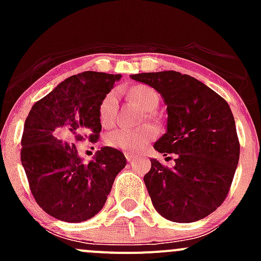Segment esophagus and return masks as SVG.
<instances>
[{"mask_svg": "<svg viewBox=\"0 0 261 261\" xmlns=\"http://www.w3.org/2000/svg\"><path fill=\"white\" fill-rule=\"evenodd\" d=\"M125 156H126V159H127V162H130V163H131V162H134V160H135L136 158H138V156H136V155L130 154V152H126Z\"/></svg>", "mask_w": 261, "mask_h": 261, "instance_id": "esophagus-1", "label": "esophagus"}]
</instances>
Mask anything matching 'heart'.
<instances>
[{
	"instance_id": "heart-1",
	"label": "heart",
	"mask_w": 261,
	"mask_h": 261,
	"mask_svg": "<svg viewBox=\"0 0 261 261\" xmlns=\"http://www.w3.org/2000/svg\"><path fill=\"white\" fill-rule=\"evenodd\" d=\"M128 98L138 107L146 112H151L159 103V94L151 87L145 84L134 86L128 91ZM117 93L109 92L99 105V121L105 127H111L117 118ZM156 130L152 126L139 128H116L106 135L105 141L109 146L126 152H138L145 149L147 144L154 140Z\"/></svg>"
}]
</instances>
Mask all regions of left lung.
Wrapping results in <instances>:
<instances>
[{
	"instance_id": "1",
	"label": "left lung",
	"mask_w": 261,
	"mask_h": 261,
	"mask_svg": "<svg viewBox=\"0 0 261 261\" xmlns=\"http://www.w3.org/2000/svg\"><path fill=\"white\" fill-rule=\"evenodd\" d=\"M131 78L149 84L164 99L167 133L154 149L175 154L172 169L150 160L144 181L152 204L173 222L202 220L225 201L238 168L240 143L230 106L204 83L174 70Z\"/></svg>"
}]
</instances>
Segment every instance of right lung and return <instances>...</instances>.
<instances>
[{
    "label": "right lung",
    "instance_id": "1",
    "mask_svg": "<svg viewBox=\"0 0 261 261\" xmlns=\"http://www.w3.org/2000/svg\"><path fill=\"white\" fill-rule=\"evenodd\" d=\"M120 74L84 72L58 84L31 107L21 139V163L36 203L65 222H82L106 203L116 175L125 168L120 150L101 147L83 163L77 145L96 143L99 105Z\"/></svg>",
    "mask_w": 261,
    "mask_h": 261
}]
</instances>
